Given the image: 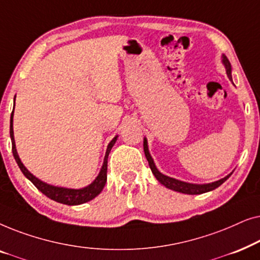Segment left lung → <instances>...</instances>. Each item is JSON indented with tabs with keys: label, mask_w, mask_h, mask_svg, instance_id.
I'll return each mask as SVG.
<instances>
[{
	"label": "left lung",
	"mask_w": 260,
	"mask_h": 260,
	"mask_svg": "<svg viewBox=\"0 0 260 260\" xmlns=\"http://www.w3.org/2000/svg\"><path fill=\"white\" fill-rule=\"evenodd\" d=\"M222 63L225 65V69H226V73L227 76L231 80H232V69H231V63L229 61V59H227L226 55L222 54ZM143 149H144V154H145V157H147L148 162H149V167H150L152 174H154L156 179L163 186L169 188V189L172 190H175V191H179V193H183V194H189V195H197V194H202V193H207V191H211L213 189H215V188H218L219 186H221V184L225 182V181L229 179V177L232 175V173L229 174V175L223 177V179H220L218 181H215V182H212V183H205V184H195V183H188V182H183V181H180V180H176V179H173V177H169L165 175V174L159 173L158 169L156 168L155 163H154V159H152L150 152H149V149H148V141L147 138L144 137V141H143Z\"/></svg>",
	"instance_id": "1"
}]
</instances>
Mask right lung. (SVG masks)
I'll return each instance as SVG.
<instances>
[{
	"label": "right lung",
	"mask_w": 260,
	"mask_h": 260,
	"mask_svg": "<svg viewBox=\"0 0 260 260\" xmlns=\"http://www.w3.org/2000/svg\"><path fill=\"white\" fill-rule=\"evenodd\" d=\"M14 106H15V99H14ZM13 116H14V109L12 112V116H10V138H12V150L14 158L21 169V172L23 173V175L27 177L28 180L30 181L31 183L34 184L35 187L38 188L39 190L41 191L42 194H45L46 197L52 199L56 202H60V204L69 205V206H76V205H81L85 204V202L91 201L92 199H94L98 194H101V191L104 188L106 183V173H108V157L110 151L113 147V144L116 143L117 137H113V140L110 142L108 145V149H106L105 157H104V163H103L101 172H99L98 176L95 177L93 182L88 184L87 187L80 188V189H72V188H65V187H58V186H52V184H48L44 182V181L39 180L38 177H35L33 174L28 172V169L23 166V163L21 162V159L17 155L16 147H15V140H14V130H13Z\"/></svg>",
	"instance_id": "1"
}]
</instances>
